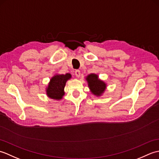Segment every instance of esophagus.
<instances>
[{
  "label": "esophagus",
  "mask_w": 159,
  "mask_h": 159,
  "mask_svg": "<svg viewBox=\"0 0 159 159\" xmlns=\"http://www.w3.org/2000/svg\"><path fill=\"white\" fill-rule=\"evenodd\" d=\"M74 75H75L76 77H80V71L79 70H76L75 71H74Z\"/></svg>",
  "instance_id": "34e87169"
}]
</instances>
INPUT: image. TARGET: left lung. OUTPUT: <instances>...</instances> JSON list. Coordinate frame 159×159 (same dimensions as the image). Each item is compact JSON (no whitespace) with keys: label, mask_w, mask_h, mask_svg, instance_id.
Here are the masks:
<instances>
[{"label":"left lung","mask_w":159,"mask_h":159,"mask_svg":"<svg viewBox=\"0 0 159 159\" xmlns=\"http://www.w3.org/2000/svg\"><path fill=\"white\" fill-rule=\"evenodd\" d=\"M88 85L92 92L96 96H100L106 88V84L98 80L96 74H92L87 77Z\"/></svg>","instance_id":"left-lung-1"}]
</instances>
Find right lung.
I'll return each instance as SVG.
<instances>
[{"mask_svg": "<svg viewBox=\"0 0 159 159\" xmlns=\"http://www.w3.org/2000/svg\"><path fill=\"white\" fill-rule=\"evenodd\" d=\"M71 78L70 74H60L53 76L50 79V82L47 87V95L52 99L60 100L64 95V87L66 83Z\"/></svg>", "mask_w": 159, "mask_h": 159, "instance_id": "right-lung-1", "label": "right lung"}]
</instances>
